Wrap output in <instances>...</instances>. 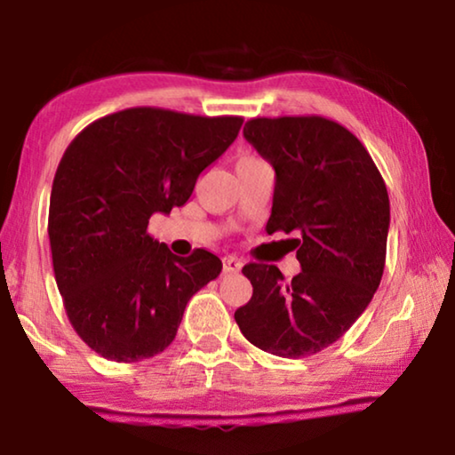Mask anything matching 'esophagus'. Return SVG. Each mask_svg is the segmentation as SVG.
I'll use <instances>...</instances> for the list:
<instances>
[{
    "instance_id": "esophagus-1",
    "label": "esophagus",
    "mask_w": 455,
    "mask_h": 455,
    "mask_svg": "<svg viewBox=\"0 0 455 455\" xmlns=\"http://www.w3.org/2000/svg\"><path fill=\"white\" fill-rule=\"evenodd\" d=\"M243 268V260L236 257H225V273H238Z\"/></svg>"
}]
</instances>
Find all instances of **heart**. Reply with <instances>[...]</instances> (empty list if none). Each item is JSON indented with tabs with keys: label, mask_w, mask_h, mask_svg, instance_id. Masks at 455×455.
I'll return each instance as SVG.
<instances>
[{
	"label": "heart",
	"mask_w": 455,
	"mask_h": 455,
	"mask_svg": "<svg viewBox=\"0 0 455 455\" xmlns=\"http://www.w3.org/2000/svg\"><path fill=\"white\" fill-rule=\"evenodd\" d=\"M251 160H259V158H255V156H244V158H241V163H251Z\"/></svg>",
	"instance_id": "b5f03b06"
}]
</instances>
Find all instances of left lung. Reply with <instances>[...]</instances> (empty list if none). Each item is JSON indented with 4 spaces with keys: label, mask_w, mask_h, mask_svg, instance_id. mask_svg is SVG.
Returning <instances> with one entry per match:
<instances>
[{
    "label": "left lung",
    "mask_w": 455,
    "mask_h": 455,
    "mask_svg": "<svg viewBox=\"0 0 455 455\" xmlns=\"http://www.w3.org/2000/svg\"><path fill=\"white\" fill-rule=\"evenodd\" d=\"M243 134L275 168L267 233H301V273L287 283L275 265H246L252 297L235 321L259 349L309 357L343 337L379 287L387 188L365 146L333 120L252 118Z\"/></svg>",
    "instance_id": "1"
}]
</instances>
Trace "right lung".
<instances>
[{
    "mask_svg": "<svg viewBox=\"0 0 455 455\" xmlns=\"http://www.w3.org/2000/svg\"><path fill=\"white\" fill-rule=\"evenodd\" d=\"M241 126V116L128 108L92 122L66 148L50 196L53 273L76 333L102 357L158 355L190 297L220 275L217 255L176 257L148 222L187 203Z\"/></svg>",
    "mask_w": 455,
    "mask_h": 455,
    "instance_id": "add662e5",
    "label": "right lung"
}]
</instances>
